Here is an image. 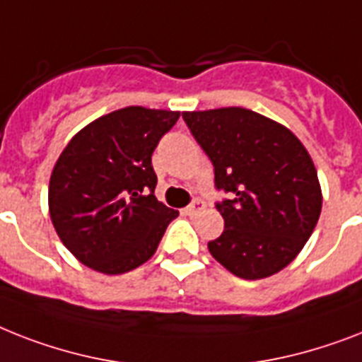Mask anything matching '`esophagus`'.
Instances as JSON below:
<instances>
[{
  "mask_svg": "<svg viewBox=\"0 0 362 362\" xmlns=\"http://www.w3.org/2000/svg\"><path fill=\"white\" fill-rule=\"evenodd\" d=\"M204 206H206V204H204L202 199H195V201L191 202L189 206L186 208V214L187 216H195V214H199L201 210H204Z\"/></svg>",
  "mask_w": 362,
  "mask_h": 362,
  "instance_id": "34e87169",
  "label": "esophagus"
}]
</instances>
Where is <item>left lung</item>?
I'll return each mask as SVG.
<instances>
[{
  "mask_svg": "<svg viewBox=\"0 0 362 362\" xmlns=\"http://www.w3.org/2000/svg\"><path fill=\"white\" fill-rule=\"evenodd\" d=\"M210 158L216 206L225 230L208 242L211 257L236 277L257 281L292 262L322 211L318 175L303 143L286 126L245 107L184 111Z\"/></svg>",
  "mask_w": 362,
  "mask_h": 362,
  "instance_id": "1",
  "label": "left lung"
}]
</instances>
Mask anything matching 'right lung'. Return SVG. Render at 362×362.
<instances>
[{
	"label": "right lung",
	"instance_id": "1",
	"mask_svg": "<svg viewBox=\"0 0 362 362\" xmlns=\"http://www.w3.org/2000/svg\"><path fill=\"white\" fill-rule=\"evenodd\" d=\"M180 113L130 105L70 139L48 189L55 232L79 262L105 275L145 264L178 211L156 199L152 152Z\"/></svg>",
	"mask_w": 362,
	"mask_h": 362
}]
</instances>
